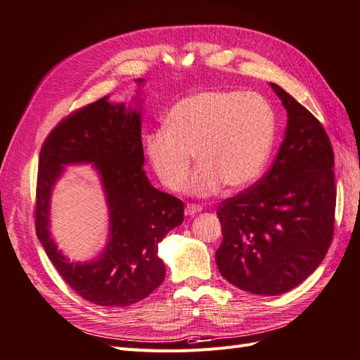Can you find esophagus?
Here are the masks:
<instances>
[{
    "label": "esophagus",
    "instance_id": "1",
    "mask_svg": "<svg viewBox=\"0 0 360 360\" xmlns=\"http://www.w3.org/2000/svg\"><path fill=\"white\" fill-rule=\"evenodd\" d=\"M200 210H202V207H199V205H196V204H188V205L186 207V214H187V216H195V214H198Z\"/></svg>",
    "mask_w": 360,
    "mask_h": 360
}]
</instances>
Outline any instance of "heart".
Here are the masks:
<instances>
[{
    "label": "heart",
    "mask_w": 360,
    "mask_h": 360,
    "mask_svg": "<svg viewBox=\"0 0 360 360\" xmlns=\"http://www.w3.org/2000/svg\"><path fill=\"white\" fill-rule=\"evenodd\" d=\"M276 138L271 104L257 94L205 90L190 95L167 115L165 127L144 138L147 160L165 188L176 191L193 162L191 196H210L224 184L240 190L253 184L269 161Z\"/></svg>",
    "instance_id": "b5f03b06"
}]
</instances>
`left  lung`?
<instances>
[{"label":"left lung","instance_id":"8db88e82","mask_svg":"<svg viewBox=\"0 0 360 360\" xmlns=\"http://www.w3.org/2000/svg\"><path fill=\"white\" fill-rule=\"evenodd\" d=\"M287 110L278 156L252 187L218 207L221 274L253 295L278 296L304 282L327 255L334 229V153L322 124L278 84Z\"/></svg>","mask_w":360,"mask_h":360}]
</instances>
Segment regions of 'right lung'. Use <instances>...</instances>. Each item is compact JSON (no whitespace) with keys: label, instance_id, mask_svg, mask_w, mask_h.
Masks as SVG:
<instances>
[{"label":"right lung","instance_id":"right-lung-1","mask_svg":"<svg viewBox=\"0 0 360 360\" xmlns=\"http://www.w3.org/2000/svg\"><path fill=\"white\" fill-rule=\"evenodd\" d=\"M146 79L138 78L141 87ZM108 101L79 108L50 131L39 153L35 225L50 261L77 293L101 307H129L152 295L165 278L158 245L182 224V200L155 188L144 172L141 103ZM91 163L105 190L109 239L103 253L72 263L49 233V199L65 165Z\"/></svg>","mask_w":360,"mask_h":360}]
</instances>
